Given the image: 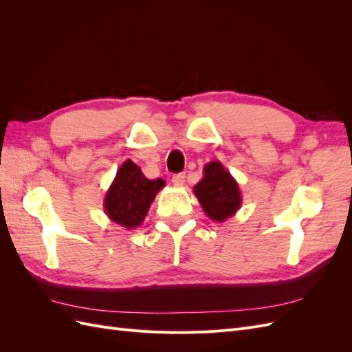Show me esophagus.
<instances>
[{"instance_id": "esophagus-1", "label": "esophagus", "mask_w": 352, "mask_h": 352, "mask_svg": "<svg viewBox=\"0 0 352 352\" xmlns=\"http://www.w3.org/2000/svg\"><path fill=\"white\" fill-rule=\"evenodd\" d=\"M172 182L175 186H184L185 184V175L184 173H179V175H175L172 177Z\"/></svg>"}]
</instances>
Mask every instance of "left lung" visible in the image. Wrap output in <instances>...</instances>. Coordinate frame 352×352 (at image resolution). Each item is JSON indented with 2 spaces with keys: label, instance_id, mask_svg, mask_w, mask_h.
Instances as JSON below:
<instances>
[{
  "label": "left lung",
  "instance_id": "8db88e82",
  "mask_svg": "<svg viewBox=\"0 0 352 352\" xmlns=\"http://www.w3.org/2000/svg\"><path fill=\"white\" fill-rule=\"evenodd\" d=\"M194 194L212 221L223 223L235 216L242 206L238 182L219 160L204 166V176L194 186Z\"/></svg>",
  "mask_w": 352,
  "mask_h": 352
}]
</instances>
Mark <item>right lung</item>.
Listing matches in <instances>:
<instances>
[{
	"mask_svg": "<svg viewBox=\"0 0 352 352\" xmlns=\"http://www.w3.org/2000/svg\"><path fill=\"white\" fill-rule=\"evenodd\" d=\"M164 185L163 179H146L140 166L126 160L105 194V214L127 230L135 229L145 220L155 195Z\"/></svg>",
	"mask_w": 352,
	"mask_h": 352,
	"instance_id": "1",
	"label": "right lung"
}]
</instances>
